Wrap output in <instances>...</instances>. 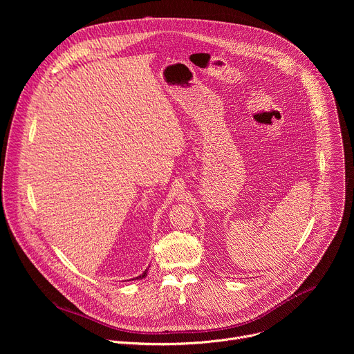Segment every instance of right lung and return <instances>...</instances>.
Segmentation results:
<instances>
[{
  "label": "right lung",
  "mask_w": 354,
  "mask_h": 354,
  "mask_svg": "<svg viewBox=\"0 0 354 354\" xmlns=\"http://www.w3.org/2000/svg\"><path fill=\"white\" fill-rule=\"evenodd\" d=\"M147 272H148V270H145V272H144L142 274H140L138 277H136V280H138V279H142V277H145V276H147Z\"/></svg>",
  "instance_id": "right-lung-1"
}]
</instances>
